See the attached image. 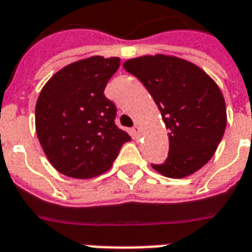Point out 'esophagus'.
Returning a JSON list of instances; mask_svg holds the SVG:
<instances>
[{
  "instance_id": "1",
  "label": "esophagus",
  "mask_w": 252,
  "mask_h": 252,
  "mask_svg": "<svg viewBox=\"0 0 252 252\" xmlns=\"http://www.w3.org/2000/svg\"><path fill=\"white\" fill-rule=\"evenodd\" d=\"M140 133H141V129H140V126L136 124V126L132 128V136H133V138H138L140 137Z\"/></svg>"
}]
</instances>
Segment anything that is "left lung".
<instances>
[{
	"instance_id": "1",
	"label": "left lung",
	"mask_w": 252,
	"mask_h": 252,
	"mask_svg": "<svg viewBox=\"0 0 252 252\" xmlns=\"http://www.w3.org/2000/svg\"><path fill=\"white\" fill-rule=\"evenodd\" d=\"M141 81L161 111L168 132L165 162L152 163L168 178H184L215 154L226 128V106L216 82L178 57L144 56L123 64Z\"/></svg>"
}]
</instances>
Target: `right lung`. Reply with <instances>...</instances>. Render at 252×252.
Listing matches in <instances>:
<instances>
[{"mask_svg": "<svg viewBox=\"0 0 252 252\" xmlns=\"http://www.w3.org/2000/svg\"><path fill=\"white\" fill-rule=\"evenodd\" d=\"M118 57L94 56L65 66L43 87L36 108L37 138L57 171L87 179L111 167L130 136L116 126V106L106 98Z\"/></svg>", "mask_w": 252, "mask_h": 252, "instance_id": "1", "label": "right lung"}]
</instances>
